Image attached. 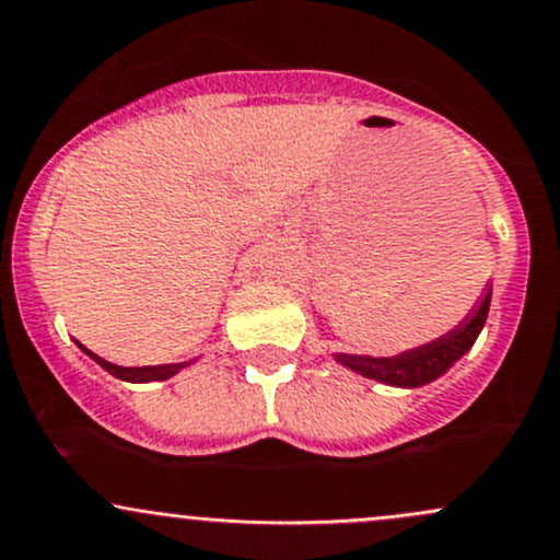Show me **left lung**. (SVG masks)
<instances>
[{
	"label": "left lung",
	"instance_id": "8db88e82",
	"mask_svg": "<svg viewBox=\"0 0 560 560\" xmlns=\"http://www.w3.org/2000/svg\"><path fill=\"white\" fill-rule=\"evenodd\" d=\"M492 289H487L485 300L479 302L477 311L468 316L458 329H453L436 342H429L419 350L402 352L397 358H363V355H337V361L358 374L376 378V382L392 384V387H421V384L434 382L458 361L464 352L471 350L477 342L481 326H485L487 313H490Z\"/></svg>",
	"mask_w": 560,
	"mask_h": 560
}]
</instances>
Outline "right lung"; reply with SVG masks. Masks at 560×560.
Masks as SVG:
<instances>
[{
  "instance_id": "right-lung-1",
  "label": "right lung",
  "mask_w": 560,
  "mask_h": 560,
  "mask_svg": "<svg viewBox=\"0 0 560 560\" xmlns=\"http://www.w3.org/2000/svg\"><path fill=\"white\" fill-rule=\"evenodd\" d=\"M83 352H86L89 358H94L96 363L102 365L105 371H110L113 376L124 378V382H163V378H171L176 374L178 369H184L186 363H171V365H141V369H126V365H115V363H107L105 358L94 355V352H89L86 347L79 345Z\"/></svg>"
}]
</instances>
